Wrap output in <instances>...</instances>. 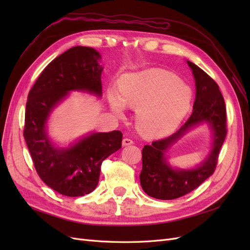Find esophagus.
<instances>
[{
	"mask_svg": "<svg viewBox=\"0 0 250 250\" xmlns=\"http://www.w3.org/2000/svg\"><path fill=\"white\" fill-rule=\"evenodd\" d=\"M132 144H133V141L131 139H129V138H125L122 141V145L123 146H129V145H132Z\"/></svg>",
	"mask_w": 250,
	"mask_h": 250,
	"instance_id": "esophagus-1",
	"label": "esophagus"
}]
</instances>
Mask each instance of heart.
Returning <instances> with one entry per match:
<instances>
[{
  "label": "heart",
  "mask_w": 250,
  "mask_h": 250,
  "mask_svg": "<svg viewBox=\"0 0 250 250\" xmlns=\"http://www.w3.org/2000/svg\"><path fill=\"white\" fill-rule=\"evenodd\" d=\"M109 101L118 116L124 105L137 109V127L148 139L171 133L187 115L192 100L191 89L171 74L152 69L125 76L120 94L110 89Z\"/></svg>",
  "instance_id": "obj_1"
}]
</instances>
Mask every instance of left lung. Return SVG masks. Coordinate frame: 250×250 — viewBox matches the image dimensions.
<instances>
[{
	"label": "left lung",
	"mask_w": 250,
	"mask_h": 250,
	"mask_svg": "<svg viewBox=\"0 0 250 250\" xmlns=\"http://www.w3.org/2000/svg\"><path fill=\"white\" fill-rule=\"evenodd\" d=\"M188 64L192 69L196 84V98L191 117L175 133L168 138L153 141L151 145L144 146L142 151L141 186L144 192L156 199L179 198L194 191L204 180L213 175L228 133L225 103L216 81L195 63L188 62ZM203 120L208 122L214 130V145L210 156L196 169H172L164 161L165 150L188 127Z\"/></svg>",
	"instance_id": "obj_1"
}]
</instances>
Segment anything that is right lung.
<instances>
[{"mask_svg":"<svg viewBox=\"0 0 250 250\" xmlns=\"http://www.w3.org/2000/svg\"><path fill=\"white\" fill-rule=\"evenodd\" d=\"M100 54L88 47H73L44 67L30 89L25 111L24 138L42 180L57 193L79 197L93 192L102 162L122 147L119 130L96 132L69 149H56L44 129L52 108L69 90L102 94Z\"/></svg>","mask_w":250,"mask_h":250,"instance_id":"right-lung-1","label":"right lung"}]
</instances>
